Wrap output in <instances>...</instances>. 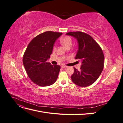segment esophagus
I'll return each mask as SVG.
<instances>
[{
    "label": "esophagus",
    "mask_w": 123,
    "mask_h": 123,
    "mask_svg": "<svg viewBox=\"0 0 123 123\" xmlns=\"http://www.w3.org/2000/svg\"><path fill=\"white\" fill-rule=\"evenodd\" d=\"M62 68H64V69H65V68H67L68 67L66 66H62Z\"/></svg>",
    "instance_id": "obj_1"
}]
</instances>
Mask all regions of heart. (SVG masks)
Instances as JSON below:
<instances>
[{
  "mask_svg": "<svg viewBox=\"0 0 123 123\" xmlns=\"http://www.w3.org/2000/svg\"><path fill=\"white\" fill-rule=\"evenodd\" d=\"M61 43L66 48H68L71 47L72 44V39L71 38L70 36H66L63 37L60 40ZM54 49H56V47H54Z\"/></svg>",
  "mask_w": 123,
  "mask_h": 123,
  "instance_id": "obj_1",
  "label": "heart"
}]
</instances>
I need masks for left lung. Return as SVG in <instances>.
<instances>
[{
	"label": "left lung",
	"instance_id": "left-lung-1",
	"mask_svg": "<svg viewBox=\"0 0 123 123\" xmlns=\"http://www.w3.org/2000/svg\"><path fill=\"white\" fill-rule=\"evenodd\" d=\"M78 43L75 59L81 62L80 70L74 68L73 82L80 87H88L98 79L104 68V55L102 48L92 37L80 31L68 32Z\"/></svg>",
	"mask_w": 123,
	"mask_h": 123
}]
</instances>
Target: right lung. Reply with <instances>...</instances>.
<instances>
[{
  "instance_id": "obj_1",
  "label": "right lung",
  "mask_w": 123,
  "mask_h": 123,
  "mask_svg": "<svg viewBox=\"0 0 123 123\" xmlns=\"http://www.w3.org/2000/svg\"><path fill=\"white\" fill-rule=\"evenodd\" d=\"M62 33L47 31L33 38L23 56V64L29 77L41 87L53 84L56 81L61 67L47 62L54 43Z\"/></svg>"
}]
</instances>
